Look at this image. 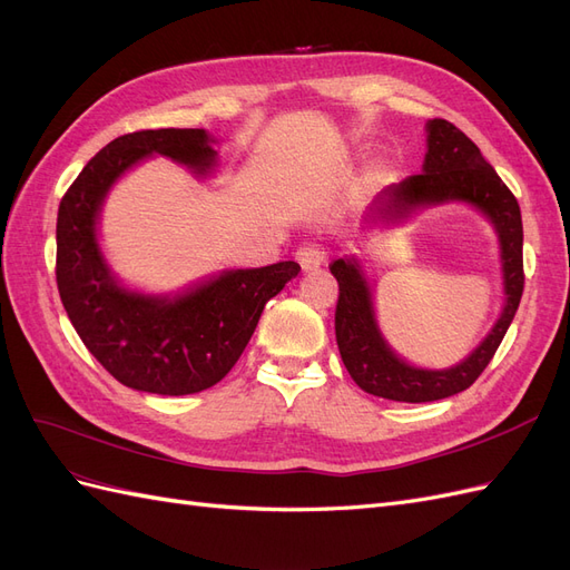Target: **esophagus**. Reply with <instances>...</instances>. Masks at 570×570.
<instances>
[{"mask_svg":"<svg viewBox=\"0 0 570 570\" xmlns=\"http://www.w3.org/2000/svg\"><path fill=\"white\" fill-rule=\"evenodd\" d=\"M296 261L301 263V267L307 272V269H315L320 267L324 261H326V253L320 244H303L298 250H296Z\"/></svg>","mask_w":570,"mask_h":570,"instance_id":"1","label":"esophagus"}]
</instances>
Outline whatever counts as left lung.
Wrapping results in <instances>:
<instances>
[{
  "label": "left lung",
  "instance_id": "1",
  "mask_svg": "<svg viewBox=\"0 0 570 570\" xmlns=\"http://www.w3.org/2000/svg\"><path fill=\"white\" fill-rule=\"evenodd\" d=\"M429 154L424 173L412 175L400 185L385 189L381 210L385 215H405L416 206L445 204V200H466L490 217L500 234L502 272L507 305L490 336L452 370H414L381 338L372 293L355 261H334L328 265L338 282L336 303V343L347 374L362 391L397 402H433L466 391L483 374L492 355L517 315L523 296V223L519 200L494 173L475 146L459 127L443 118H433L426 125Z\"/></svg>",
  "mask_w": 570,
  "mask_h": 570
}]
</instances>
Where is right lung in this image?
<instances>
[{"label": "right lung", "mask_w": 570, "mask_h": 570, "mask_svg": "<svg viewBox=\"0 0 570 570\" xmlns=\"http://www.w3.org/2000/svg\"><path fill=\"white\" fill-rule=\"evenodd\" d=\"M160 154L206 173V130H139L106 144L68 187L57 219V284L68 320L104 370L127 389L189 395L223 381L242 357L269 298L301 272L293 261L234 269L175 301L116 284L97 246V215L114 181Z\"/></svg>", "instance_id": "1"}]
</instances>
